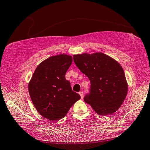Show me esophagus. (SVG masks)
Segmentation results:
<instances>
[{
    "mask_svg": "<svg viewBox=\"0 0 150 150\" xmlns=\"http://www.w3.org/2000/svg\"><path fill=\"white\" fill-rule=\"evenodd\" d=\"M79 95H80V96H81V99H83V92L82 91H80L79 92Z\"/></svg>",
    "mask_w": 150,
    "mask_h": 150,
    "instance_id": "34e87169",
    "label": "esophagus"
}]
</instances>
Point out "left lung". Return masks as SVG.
I'll list each match as a JSON object with an SVG mask.
<instances>
[{
    "label": "left lung",
    "mask_w": 150,
    "mask_h": 150,
    "mask_svg": "<svg viewBox=\"0 0 150 150\" xmlns=\"http://www.w3.org/2000/svg\"><path fill=\"white\" fill-rule=\"evenodd\" d=\"M74 61L91 82L85 102L101 116L111 115L119 109L128 93L127 79L119 62L102 52L74 55Z\"/></svg>",
    "instance_id": "obj_1"
}]
</instances>
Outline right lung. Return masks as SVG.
I'll list each match as a JSON object with an SVG mask.
<instances>
[{"instance_id": "obj_1", "label": "right lung", "mask_w": 150, "mask_h": 150, "mask_svg": "<svg viewBox=\"0 0 150 150\" xmlns=\"http://www.w3.org/2000/svg\"><path fill=\"white\" fill-rule=\"evenodd\" d=\"M72 61L71 55L64 54L48 57L36 67L29 82V95L36 109L50 121L63 118L81 98L65 79Z\"/></svg>"}]
</instances>
